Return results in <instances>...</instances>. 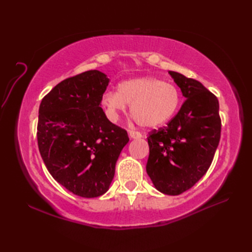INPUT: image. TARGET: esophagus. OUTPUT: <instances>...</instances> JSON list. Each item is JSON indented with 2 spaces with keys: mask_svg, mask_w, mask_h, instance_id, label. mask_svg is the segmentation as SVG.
I'll use <instances>...</instances> for the list:
<instances>
[{
  "mask_svg": "<svg viewBox=\"0 0 252 252\" xmlns=\"http://www.w3.org/2000/svg\"><path fill=\"white\" fill-rule=\"evenodd\" d=\"M128 134L130 139H141L142 138V134L140 132H136V131H129Z\"/></svg>",
  "mask_w": 252,
  "mask_h": 252,
  "instance_id": "obj_1",
  "label": "esophagus"
}]
</instances>
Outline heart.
Returning a JSON list of instances; mask_svg holds the SVG:
<instances>
[{
  "label": "heart",
  "mask_w": 252,
  "mask_h": 252,
  "mask_svg": "<svg viewBox=\"0 0 252 252\" xmlns=\"http://www.w3.org/2000/svg\"><path fill=\"white\" fill-rule=\"evenodd\" d=\"M180 102L179 90L155 77L123 81L118 91H106L102 96L104 111L111 122H117L129 104L131 116L146 128L166 124L178 111Z\"/></svg>",
  "instance_id": "1"
}]
</instances>
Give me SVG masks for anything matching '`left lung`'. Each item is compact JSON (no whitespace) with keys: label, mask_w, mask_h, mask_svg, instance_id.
<instances>
[{"label":"left lung","mask_w":252,"mask_h":252,"mask_svg":"<svg viewBox=\"0 0 252 252\" xmlns=\"http://www.w3.org/2000/svg\"><path fill=\"white\" fill-rule=\"evenodd\" d=\"M168 72L186 101L166 127L150 132L146 171L159 192L178 195L207 172L220 138V119L217 96L202 83Z\"/></svg>","instance_id":"1"}]
</instances>
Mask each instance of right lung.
Instances as JSON below:
<instances>
[{
    "instance_id": "obj_1",
    "label": "right lung",
    "mask_w": 252,
    "mask_h": 252,
    "mask_svg": "<svg viewBox=\"0 0 252 252\" xmlns=\"http://www.w3.org/2000/svg\"><path fill=\"white\" fill-rule=\"evenodd\" d=\"M109 79L98 70L68 78L39 108L37 145L49 173L68 191L96 197L109 189L127 131L106 117L102 96Z\"/></svg>"
}]
</instances>
